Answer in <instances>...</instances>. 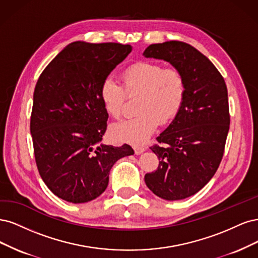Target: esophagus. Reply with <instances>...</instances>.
<instances>
[{
    "label": "esophagus",
    "instance_id": "1",
    "mask_svg": "<svg viewBox=\"0 0 258 258\" xmlns=\"http://www.w3.org/2000/svg\"><path fill=\"white\" fill-rule=\"evenodd\" d=\"M145 150H146V147H143V146H134L135 154H141Z\"/></svg>",
    "mask_w": 258,
    "mask_h": 258
}]
</instances>
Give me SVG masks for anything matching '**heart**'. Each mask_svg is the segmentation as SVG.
<instances>
[{"mask_svg": "<svg viewBox=\"0 0 258 258\" xmlns=\"http://www.w3.org/2000/svg\"><path fill=\"white\" fill-rule=\"evenodd\" d=\"M123 87L108 77L101 86V98L106 112L119 119L127 96L140 98L134 118L123 120L111 127V136L121 143L140 146L149 139L157 125L167 124L179 113L185 96V80L176 68H164L154 62H137L122 73Z\"/></svg>", "mask_w": 258, "mask_h": 258, "instance_id": "1", "label": "heart"}]
</instances>
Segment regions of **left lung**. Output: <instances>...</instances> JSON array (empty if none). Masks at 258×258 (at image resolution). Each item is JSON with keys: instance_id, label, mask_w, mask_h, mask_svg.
<instances>
[{"instance_id": "left-lung-1", "label": "left lung", "mask_w": 258, "mask_h": 258, "mask_svg": "<svg viewBox=\"0 0 258 258\" xmlns=\"http://www.w3.org/2000/svg\"><path fill=\"white\" fill-rule=\"evenodd\" d=\"M144 55L169 62L185 80L179 113L150 147L159 167L145 176L156 196L179 201L201 190L221 164L230 123L227 87L212 62L183 41L150 45Z\"/></svg>"}]
</instances>
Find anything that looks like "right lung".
<instances>
[{"label":"right lung","mask_w":258,"mask_h":258,"mask_svg":"<svg viewBox=\"0 0 258 258\" xmlns=\"http://www.w3.org/2000/svg\"><path fill=\"white\" fill-rule=\"evenodd\" d=\"M131 51V45L75 41L37 80L30 122L35 161L45 184L63 201H93L107 188L113 164L134 154L130 145L101 143L108 113L99 90Z\"/></svg>","instance_id":"right-lung-1"}]
</instances>
